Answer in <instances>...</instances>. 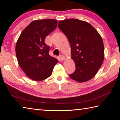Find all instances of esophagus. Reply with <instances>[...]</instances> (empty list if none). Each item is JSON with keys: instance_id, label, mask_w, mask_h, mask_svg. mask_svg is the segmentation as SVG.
Returning <instances> with one entry per match:
<instances>
[{"instance_id": "esophagus-1", "label": "esophagus", "mask_w": 120, "mask_h": 120, "mask_svg": "<svg viewBox=\"0 0 120 120\" xmlns=\"http://www.w3.org/2000/svg\"><path fill=\"white\" fill-rule=\"evenodd\" d=\"M60 60L61 61H64L65 60V56L64 55H60Z\"/></svg>"}]
</instances>
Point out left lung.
<instances>
[{
	"instance_id": "8db88e82",
	"label": "left lung",
	"mask_w": 120,
	"mask_h": 120,
	"mask_svg": "<svg viewBox=\"0 0 120 120\" xmlns=\"http://www.w3.org/2000/svg\"><path fill=\"white\" fill-rule=\"evenodd\" d=\"M58 27L69 42L71 58L76 65L71 78L79 82L94 77L103 64L104 48L96 30L87 22L72 19L60 21Z\"/></svg>"
}]
</instances>
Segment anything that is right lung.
Segmentation results:
<instances>
[{
    "label": "right lung",
    "mask_w": 120,
    "mask_h": 120,
    "mask_svg": "<svg viewBox=\"0 0 120 120\" xmlns=\"http://www.w3.org/2000/svg\"><path fill=\"white\" fill-rule=\"evenodd\" d=\"M56 19H45L32 22L23 32L16 44L19 64L32 79L41 81L52 74L58 61L49 54L50 46L45 43L46 36L56 29Z\"/></svg>",
    "instance_id": "obj_1"
}]
</instances>
